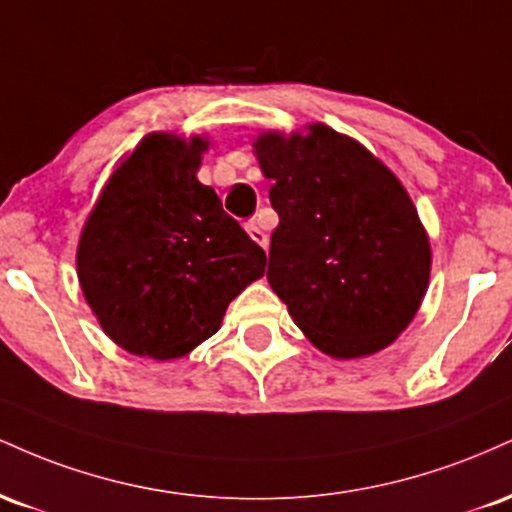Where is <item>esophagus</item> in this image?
<instances>
[{
  "instance_id": "obj_1",
  "label": "esophagus",
  "mask_w": 512,
  "mask_h": 512,
  "mask_svg": "<svg viewBox=\"0 0 512 512\" xmlns=\"http://www.w3.org/2000/svg\"><path fill=\"white\" fill-rule=\"evenodd\" d=\"M245 228H248L250 238H252V240H255V243H257V245H260V248H264V250H267V248H269V238H267V233H264V231H262V228H260V223H257V221H250V223H248V226H245Z\"/></svg>"
}]
</instances>
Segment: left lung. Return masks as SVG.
Listing matches in <instances>:
<instances>
[{
  "label": "left lung",
  "instance_id": "obj_1",
  "mask_svg": "<svg viewBox=\"0 0 512 512\" xmlns=\"http://www.w3.org/2000/svg\"><path fill=\"white\" fill-rule=\"evenodd\" d=\"M252 146L279 214L269 286L322 354L383 351L431 279V243L409 192L366 146L322 122L260 132Z\"/></svg>",
  "mask_w": 512,
  "mask_h": 512
}]
</instances>
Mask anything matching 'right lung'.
<instances>
[{
    "instance_id": "obj_1",
    "label": "right lung",
    "mask_w": 512,
    "mask_h": 512,
    "mask_svg": "<svg viewBox=\"0 0 512 512\" xmlns=\"http://www.w3.org/2000/svg\"><path fill=\"white\" fill-rule=\"evenodd\" d=\"M207 149V137L146 134L113 170L81 231L76 276L88 308L134 356L190 354L264 274V250L197 180Z\"/></svg>"
}]
</instances>
